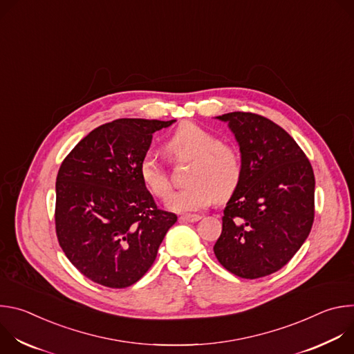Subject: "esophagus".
Listing matches in <instances>:
<instances>
[{
  "label": "esophagus",
  "mask_w": 354,
  "mask_h": 354,
  "mask_svg": "<svg viewBox=\"0 0 354 354\" xmlns=\"http://www.w3.org/2000/svg\"><path fill=\"white\" fill-rule=\"evenodd\" d=\"M200 218H201V216H198V214H185V216L179 217V221L180 223H196Z\"/></svg>",
  "instance_id": "esophagus-1"
}]
</instances>
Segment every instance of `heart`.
<instances>
[{
	"mask_svg": "<svg viewBox=\"0 0 354 354\" xmlns=\"http://www.w3.org/2000/svg\"><path fill=\"white\" fill-rule=\"evenodd\" d=\"M167 149L179 160H192L190 183L167 200V207L178 213H193L230 196L239 185L242 160L238 149L193 122L180 123L169 136ZM140 178L154 196L165 198L172 190L167 169L157 156L145 154L138 167Z\"/></svg>",
	"mask_w": 354,
	"mask_h": 354,
	"instance_id": "b5f03b06",
	"label": "heart"
}]
</instances>
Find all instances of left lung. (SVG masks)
Segmentation results:
<instances>
[{"label":"left lung","mask_w":354,"mask_h":354,"mask_svg":"<svg viewBox=\"0 0 354 354\" xmlns=\"http://www.w3.org/2000/svg\"><path fill=\"white\" fill-rule=\"evenodd\" d=\"M216 119L228 124L239 145L242 176L213 249L228 272L259 279L281 269L308 238L314 171L294 138L272 120L246 112Z\"/></svg>","instance_id":"1"}]
</instances>
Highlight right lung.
I'll use <instances>...</instances> for the list:
<instances>
[{"mask_svg": "<svg viewBox=\"0 0 354 354\" xmlns=\"http://www.w3.org/2000/svg\"><path fill=\"white\" fill-rule=\"evenodd\" d=\"M176 120L118 119L92 130L63 161L56 179V232L68 261L111 288L138 281L176 223L160 210L138 167L153 134Z\"/></svg>", "mask_w": 354, "mask_h": 354, "instance_id": "add662e5", "label": "right lung"}]
</instances>
